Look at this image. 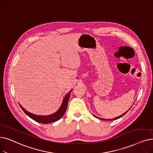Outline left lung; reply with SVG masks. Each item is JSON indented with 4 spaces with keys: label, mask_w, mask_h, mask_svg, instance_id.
<instances>
[{
    "label": "left lung",
    "mask_w": 153,
    "mask_h": 153,
    "mask_svg": "<svg viewBox=\"0 0 153 153\" xmlns=\"http://www.w3.org/2000/svg\"><path fill=\"white\" fill-rule=\"evenodd\" d=\"M129 110H128V111H129ZM128 111H126V112H124V114H123L122 115L119 116H118V117H117L113 118V119H102V118H99V117H98V118H99V119H102V120H107V121H112V120H115V119H117L120 118L121 117H122V116H123L124 115H125V114H126V112H127ZM95 116V117H97V116Z\"/></svg>",
    "instance_id": "left-lung-1"
}]
</instances>
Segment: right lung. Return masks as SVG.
I'll return each mask as SVG.
<instances>
[{
    "label": "right lung",
    "instance_id": "add662e5",
    "mask_svg": "<svg viewBox=\"0 0 153 153\" xmlns=\"http://www.w3.org/2000/svg\"><path fill=\"white\" fill-rule=\"evenodd\" d=\"M71 91L72 90L65 96V97L63 99L62 105H61V107L59 109V110L57 112H56L55 113L52 114L51 115H48V116L36 115L34 114H32L30 112L26 111L24 108H23L22 106L20 104H19V105L26 114H27L29 117H30L31 119H32L33 120L37 121V123H42V124H48L51 123H54L55 121H58L59 119H60L65 114V112L66 109H67L68 103L69 98Z\"/></svg>",
    "mask_w": 153,
    "mask_h": 153
}]
</instances>
